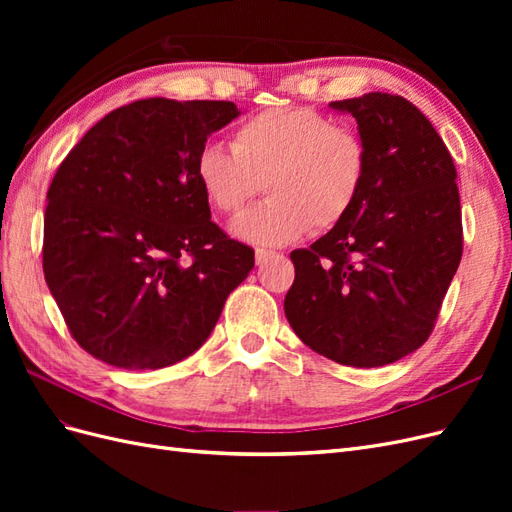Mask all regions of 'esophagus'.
Masks as SVG:
<instances>
[{"instance_id": "1", "label": "esophagus", "mask_w": 512, "mask_h": 512, "mask_svg": "<svg viewBox=\"0 0 512 512\" xmlns=\"http://www.w3.org/2000/svg\"><path fill=\"white\" fill-rule=\"evenodd\" d=\"M273 256H275V252L262 250V247H258V250H256V265H265V262H267L269 258H273Z\"/></svg>"}]
</instances>
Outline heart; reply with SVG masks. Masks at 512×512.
<instances>
[{"label":"heart","instance_id":"obj_1","mask_svg":"<svg viewBox=\"0 0 512 512\" xmlns=\"http://www.w3.org/2000/svg\"><path fill=\"white\" fill-rule=\"evenodd\" d=\"M194 173L222 215L241 211L262 183L269 198L239 215L232 232L284 245L348 218L365 185L367 149L354 130L312 106L267 108L237 126L232 151L215 143L200 149Z\"/></svg>","mask_w":512,"mask_h":512}]
</instances>
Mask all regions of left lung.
<instances>
[{
  "instance_id": "left-lung-1",
  "label": "left lung",
  "mask_w": 512,
  "mask_h": 512,
  "mask_svg": "<svg viewBox=\"0 0 512 512\" xmlns=\"http://www.w3.org/2000/svg\"><path fill=\"white\" fill-rule=\"evenodd\" d=\"M359 123L363 192L348 218L294 250L284 312L305 346L350 367L421 348L463 252L457 170L431 121L401 96L331 102Z\"/></svg>"
}]
</instances>
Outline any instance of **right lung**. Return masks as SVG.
<instances>
[{"label": "right lung", "instance_id": "1", "mask_svg": "<svg viewBox=\"0 0 512 512\" xmlns=\"http://www.w3.org/2000/svg\"><path fill=\"white\" fill-rule=\"evenodd\" d=\"M235 102L168 98L115 108L59 164L46 194L42 269L70 335L123 369H160L207 342L254 269L211 222L194 164Z\"/></svg>", "mask_w": 512, "mask_h": 512}]
</instances>
